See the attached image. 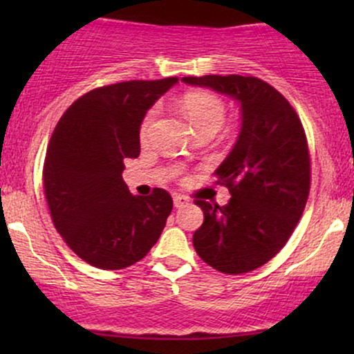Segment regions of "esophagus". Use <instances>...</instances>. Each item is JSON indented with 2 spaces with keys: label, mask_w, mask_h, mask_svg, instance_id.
I'll return each mask as SVG.
<instances>
[{
  "label": "esophagus",
  "mask_w": 354,
  "mask_h": 354,
  "mask_svg": "<svg viewBox=\"0 0 354 354\" xmlns=\"http://www.w3.org/2000/svg\"><path fill=\"white\" fill-rule=\"evenodd\" d=\"M173 203H174V208H183V206L189 205V198L185 196V194H174Z\"/></svg>",
  "instance_id": "1"
}]
</instances>
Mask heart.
<instances>
[{"instance_id":"heart-1","label":"heart","mask_w":354,"mask_h":354,"mask_svg":"<svg viewBox=\"0 0 354 354\" xmlns=\"http://www.w3.org/2000/svg\"><path fill=\"white\" fill-rule=\"evenodd\" d=\"M183 108H185V113L188 115L189 121L193 123L194 128H196V131L205 128L219 129L223 123H225V103H223L216 95H213V93H191V95H188L183 100ZM158 111H160V109H158V106H154L146 113L140 128L141 140H146V138H148L149 131H151L153 128L154 120H156L158 116Z\"/></svg>"}]
</instances>
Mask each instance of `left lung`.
Instances as JSON below:
<instances>
[{
    "label": "left lung",
    "mask_w": 354,
    "mask_h": 354,
    "mask_svg": "<svg viewBox=\"0 0 354 354\" xmlns=\"http://www.w3.org/2000/svg\"><path fill=\"white\" fill-rule=\"evenodd\" d=\"M183 83L231 96L241 129L214 171L230 189L225 206L196 200L205 221L193 246L206 265L226 274L253 271L286 245L310 194V151L298 115L279 91L253 76H186Z\"/></svg>",
    "instance_id": "obj_1"
}]
</instances>
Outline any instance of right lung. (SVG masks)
<instances>
[{"mask_svg":"<svg viewBox=\"0 0 354 354\" xmlns=\"http://www.w3.org/2000/svg\"><path fill=\"white\" fill-rule=\"evenodd\" d=\"M178 78L133 80L96 88L59 118L43 168L55 228L91 266L123 270L143 259L173 209L168 191L135 196L123 181L126 158L140 156V126Z\"/></svg>","mask_w":354,"mask_h":354,"instance_id":"add662e5","label":"right lung"}]
</instances>
